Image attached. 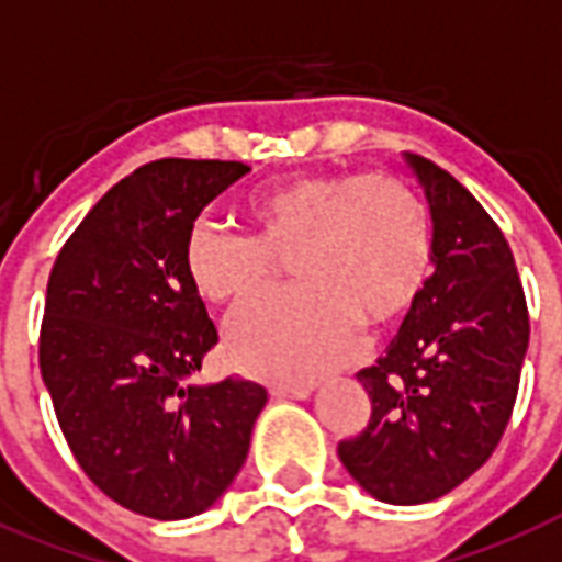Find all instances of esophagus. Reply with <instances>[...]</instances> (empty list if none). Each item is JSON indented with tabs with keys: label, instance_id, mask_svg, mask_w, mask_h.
<instances>
[{
	"label": "esophagus",
	"instance_id": "obj_1",
	"mask_svg": "<svg viewBox=\"0 0 562 562\" xmlns=\"http://www.w3.org/2000/svg\"><path fill=\"white\" fill-rule=\"evenodd\" d=\"M269 393L276 398H307L313 393V384H272Z\"/></svg>",
	"mask_w": 562,
	"mask_h": 562
}]
</instances>
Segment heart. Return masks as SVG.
<instances>
[{"label": "heart", "mask_w": 562, "mask_h": 562, "mask_svg": "<svg viewBox=\"0 0 562 562\" xmlns=\"http://www.w3.org/2000/svg\"><path fill=\"white\" fill-rule=\"evenodd\" d=\"M251 237L195 225L187 276L207 302L246 307L267 293L276 260L293 258L295 293L251 307L228 330L240 369L311 381L358 351L360 325L386 328L419 302L434 263L430 216L386 176L311 172L246 202Z\"/></svg>", "instance_id": "1"}]
</instances>
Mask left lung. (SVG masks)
I'll return each mask as SVG.
<instances>
[{"label":"left lung","mask_w":562,"mask_h":562,"mask_svg":"<svg viewBox=\"0 0 562 562\" xmlns=\"http://www.w3.org/2000/svg\"><path fill=\"white\" fill-rule=\"evenodd\" d=\"M434 225V276L375 367L372 416L337 454L372 498L425 504L484 467L510 422L528 304L502 228L434 160L407 155Z\"/></svg>","instance_id":"obj_1"}]
</instances>
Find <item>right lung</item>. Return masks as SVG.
Listing matches in <instances>:
<instances>
[{
	"label": "right lung",
	"instance_id": "obj_1",
	"mask_svg": "<svg viewBox=\"0 0 562 562\" xmlns=\"http://www.w3.org/2000/svg\"><path fill=\"white\" fill-rule=\"evenodd\" d=\"M246 172L151 160L95 202L52 267L41 375L58 425L85 475L149 519L216 504L267 404L255 381H195L220 330L184 263L199 213Z\"/></svg>",
	"mask_w": 562,
	"mask_h": 562
}]
</instances>
